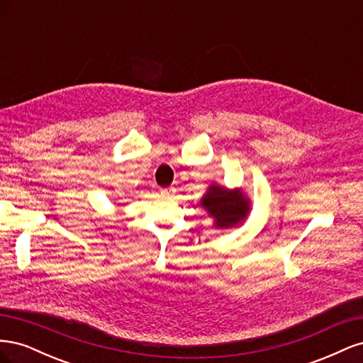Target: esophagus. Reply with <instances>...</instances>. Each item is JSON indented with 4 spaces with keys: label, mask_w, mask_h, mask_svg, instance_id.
I'll use <instances>...</instances> for the list:
<instances>
[{
    "label": "esophagus",
    "mask_w": 363,
    "mask_h": 363,
    "mask_svg": "<svg viewBox=\"0 0 363 363\" xmlns=\"http://www.w3.org/2000/svg\"><path fill=\"white\" fill-rule=\"evenodd\" d=\"M160 194L163 196H172L175 194V188L174 186H169V188H163V189H160Z\"/></svg>",
    "instance_id": "esophagus-1"
}]
</instances>
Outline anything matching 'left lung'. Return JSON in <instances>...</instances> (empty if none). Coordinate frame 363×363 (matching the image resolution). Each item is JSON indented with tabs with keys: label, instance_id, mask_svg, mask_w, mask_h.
Listing matches in <instances>:
<instances>
[{
	"label": "left lung",
	"instance_id": "1",
	"mask_svg": "<svg viewBox=\"0 0 363 363\" xmlns=\"http://www.w3.org/2000/svg\"><path fill=\"white\" fill-rule=\"evenodd\" d=\"M201 206L212 218L215 228H230L244 221L250 212V203L240 191H227L221 186H211L203 196Z\"/></svg>",
	"mask_w": 363,
	"mask_h": 363
}]
</instances>
